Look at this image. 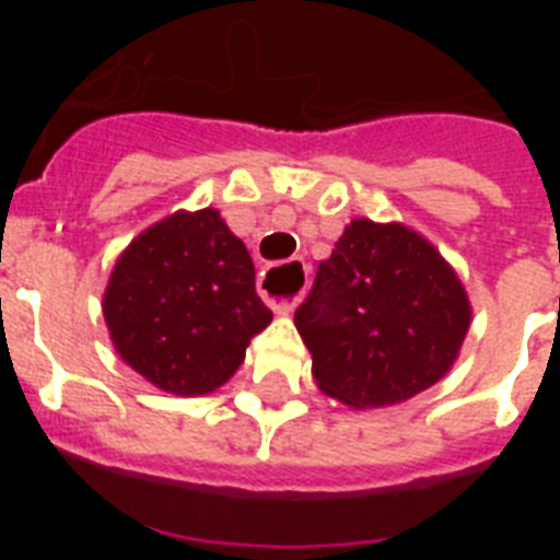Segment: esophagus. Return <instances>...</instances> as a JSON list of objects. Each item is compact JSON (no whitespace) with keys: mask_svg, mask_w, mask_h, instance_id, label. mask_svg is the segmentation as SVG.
Listing matches in <instances>:
<instances>
[{"mask_svg":"<svg viewBox=\"0 0 560 560\" xmlns=\"http://www.w3.org/2000/svg\"><path fill=\"white\" fill-rule=\"evenodd\" d=\"M305 280H308V269H305L300 260H289L283 266H271L260 275V294H264L266 303L277 311V314H291L300 303V296H303ZM275 288H296L294 295L289 298H277L273 294Z\"/></svg>","mask_w":560,"mask_h":560,"instance_id":"esophagus-1","label":"esophagus"}]
</instances>
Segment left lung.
<instances>
[{
	"label": "left lung",
	"mask_w": 560,
	"mask_h": 560,
	"mask_svg": "<svg viewBox=\"0 0 560 560\" xmlns=\"http://www.w3.org/2000/svg\"><path fill=\"white\" fill-rule=\"evenodd\" d=\"M471 300L432 241L353 219L294 314L316 387L350 409L395 407L438 384L471 328Z\"/></svg>",
	"instance_id": "8db88e82"
}]
</instances>
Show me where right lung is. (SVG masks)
Here are the masks:
<instances>
[{"instance_id": "1", "label": "right lung", "mask_w": 560, "mask_h": 560, "mask_svg": "<svg viewBox=\"0 0 560 560\" xmlns=\"http://www.w3.org/2000/svg\"><path fill=\"white\" fill-rule=\"evenodd\" d=\"M103 316L128 368L179 398L224 387L271 323L249 252L215 207L173 212L133 237L108 277Z\"/></svg>"}]
</instances>
